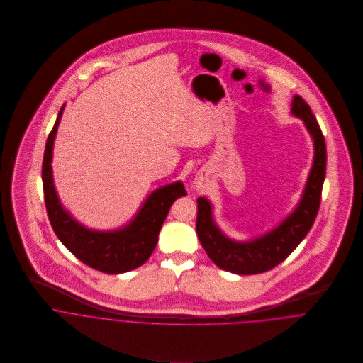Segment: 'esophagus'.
<instances>
[{"mask_svg":"<svg viewBox=\"0 0 363 363\" xmlns=\"http://www.w3.org/2000/svg\"><path fill=\"white\" fill-rule=\"evenodd\" d=\"M194 187H196L199 191H204V190H206V183H204V180H203L201 177L196 179V182H194Z\"/></svg>","mask_w":363,"mask_h":363,"instance_id":"obj_1","label":"esophagus"}]
</instances>
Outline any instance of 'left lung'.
I'll list each match as a JSON object with an SVG mask.
<instances>
[{
    "label": "left lung",
    "mask_w": 363,
    "mask_h": 363,
    "mask_svg": "<svg viewBox=\"0 0 363 363\" xmlns=\"http://www.w3.org/2000/svg\"><path fill=\"white\" fill-rule=\"evenodd\" d=\"M291 113L303 120L314 145L311 173L298 207L272 230L247 242L229 239L215 223L212 206L206 197H200L197 212V235L208 257L219 268L252 275L265 272L286 259L309 233L317 216L321 190L325 177L327 151L320 125L311 113V106L299 95L292 99Z\"/></svg>",
    "instance_id": "left-lung-1"
}]
</instances>
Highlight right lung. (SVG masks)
<instances>
[{
	"label": "right lung",
	"instance_id": "1",
	"mask_svg": "<svg viewBox=\"0 0 363 363\" xmlns=\"http://www.w3.org/2000/svg\"><path fill=\"white\" fill-rule=\"evenodd\" d=\"M64 106L49 134L42 166L45 203L52 230L77 259L94 269L106 274L135 269L152 255L169 209L179 197L187 196L186 189L182 182L157 189L145 200L134 219L120 229L102 232L85 228L62 207L52 182V145Z\"/></svg>",
	"mask_w": 363,
	"mask_h": 363
}]
</instances>
